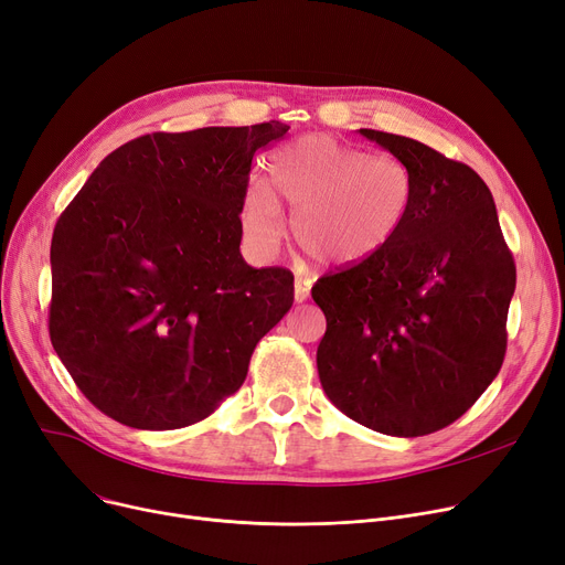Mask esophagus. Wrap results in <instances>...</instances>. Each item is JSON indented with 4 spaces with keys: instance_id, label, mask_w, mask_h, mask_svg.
Listing matches in <instances>:
<instances>
[{
    "instance_id": "obj_1",
    "label": "esophagus",
    "mask_w": 565,
    "mask_h": 565,
    "mask_svg": "<svg viewBox=\"0 0 565 565\" xmlns=\"http://www.w3.org/2000/svg\"><path fill=\"white\" fill-rule=\"evenodd\" d=\"M309 281L307 279H302V277H298V279H295V302H305L307 298H309Z\"/></svg>"
}]
</instances>
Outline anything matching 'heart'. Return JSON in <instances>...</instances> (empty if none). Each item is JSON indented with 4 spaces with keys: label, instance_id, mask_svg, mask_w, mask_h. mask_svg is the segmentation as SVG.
Here are the masks:
<instances>
[{
    "label": "heart",
    "instance_id": "heart-1",
    "mask_svg": "<svg viewBox=\"0 0 565 565\" xmlns=\"http://www.w3.org/2000/svg\"><path fill=\"white\" fill-rule=\"evenodd\" d=\"M273 186L254 181L245 194L243 228L263 254L284 243L288 203L295 237L320 265L345 267L387 247L405 224L414 201L412 169L394 156L332 135H302L273 156Z\"/></svg>",
    "mask_w": 565,
    "mask_h": 565
}]
</instances>
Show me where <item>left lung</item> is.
I'll return each mask as SVG.
<instances>
[{"mask_svg": "<svg viewBox=\"0 0 565 565\" xmlns=\"http://www.w3.org/2000/svg\"><path fill=\"white\" fill-rule=\"evenodd\" d=\"M360 132L412 169L414 201L387 247L311 288L328 318L318 375L352 422L422 437L460 419L497 377L515 263L477 171L417 139Z\"/></svg>", "mask_w": 565, "mask_h": 565, "instance_id": "left-lung-1", "label": "left lung"}]
</instances>
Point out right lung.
<instances>
[{"instance_id":"right-lung-1","label":"right lung","mask_w":565,"mask_h":565,"mask_svg":"<svg viewBox=\"0 0 565 565\" xmlns=\"http://www.w3.org/2000/svg\"><path fill=\"white\" fill-rule=\"evenodd\" d=\"M288 128L137 137L56 220L50 339L114 422L173 430L205 419L292 307L286 267L256 270L241 254L252 160Z\"/></svg>"}]
</instances>
